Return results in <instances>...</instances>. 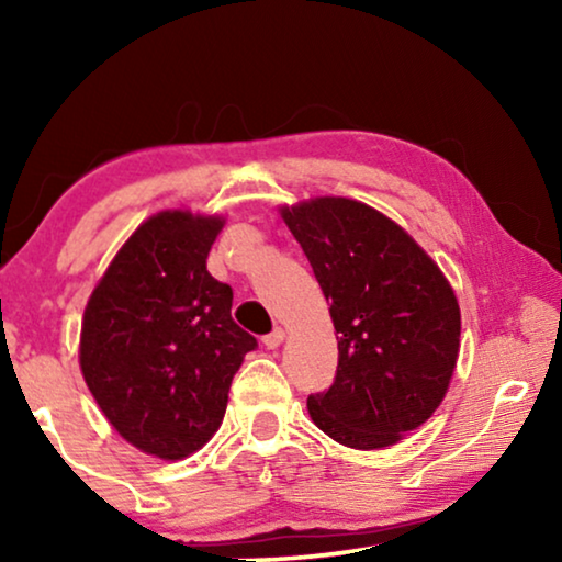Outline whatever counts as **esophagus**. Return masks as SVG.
I'll list each match as a JSON object with an SVG mask.
<instances>
[{
	"instance_id": "esophagus-1",
	"label": "esophagus",
	"mask_w": 562,
	"mask_h": 562,
	"mask_svg": "<svg viewBox=\"0 0 562 562\" xmlns=\"http://www.w3.org/2000/svg\"><path fill=\"white\" fill-rule=\"evenodd\" d=\"M283 337H286V333H283V327H276L273 333H268L266 337H263V345L266 348H279V345L283 342Z\"/></svg>"
}]
</instances>
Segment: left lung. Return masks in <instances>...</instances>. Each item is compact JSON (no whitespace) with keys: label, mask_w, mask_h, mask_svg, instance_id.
Listing matches in <instances>:
<instances>
[{"label":"left lung","mask_w":562,"mask_h":562,"mask_svg":"<svg viewBox=\"0 0 562 562\" xmlns=\"http://www.w3.org/2000/svg\"><path fill=\"white\" fill-rule=\"evenodd\" d=\"M337 329L333 386L312 422L356 450L386 448L440 406L460 350V310L440 268L373 206L322 196L281 210Z\"/></svg>","instance_id":"1"}]
</instances>
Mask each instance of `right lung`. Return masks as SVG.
<instances>
[{
    "mask_svg": "<svg viewBox=\"0 0 562 562\" xmlns=\"http://www.w3.org/2000/svg\"><path fill=\"white\" fill-rule=\"evenodd\" d=\"M220 217L160 212L135 229L91 294L81 373L112 427L148 456L187 458L217 432L233 375L258 340L206 256Z\"/></svg>",
    "mask_w": 562,
    "mask_h": 562,
    "instance_id": "1",
    "label": "right lung"
}]
</instances>
